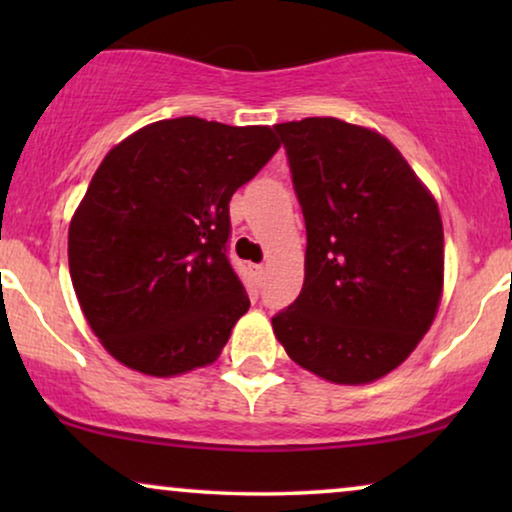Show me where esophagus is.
Wrapping results in <instances>:
<instances>
[{
	"instance_id": "obj_1",
	"label": "esophagus",
	"mask_w": 512,
	"mask_h": 512,
	"mask_svg": "<svg viewBox=\"0 0 512 512\" xmlns=\"http://www.w3.org/2000/svg\"><path fill=\"white\" fill-rule=\"evenodd\" d=\"M265 270H268V265H263V263H258V265H254V272H256V277H265Z\"/></svg>"
}]
</instances>
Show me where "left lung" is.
Segmentation results:
<instances>
[{
  "label": "left lung",
  "mask_w": 512,
  "mask_h": 512,
  "mask_svg": "<svg viewBox=\"0 0 512 512\" xmlns=\"http://www.w3.org/2000/svg\"><path fill=\"white\" fill-rule=\"evenodd\" d=\"M305 216V282L272 317L298 366L338 384L380 380L429 331L443 293L433 195L380 132L303 118L275 125Z\"/></svg>",
  "instance_id": "8db88e82"
}]
</instances>
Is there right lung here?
Here are the masks:
<instances>
[{
    "mask_svg": "<svg viewBox=\"0 0 512 512\" xmlns=\"http://www.w3.org/2000/svg\"><path fill=\"white\" fill-rule=\"evenodd\" d=\"M277 149L268 125L181 116L104 156L69 223V275L116 361L156 377L216 361L249 310L228 258L230 198Z\"/></svg>",
    "mask_w": 512,
    "mask_h": 512,
    "instance_id": "1",
    "label": "right lung"
}]
</instances>
